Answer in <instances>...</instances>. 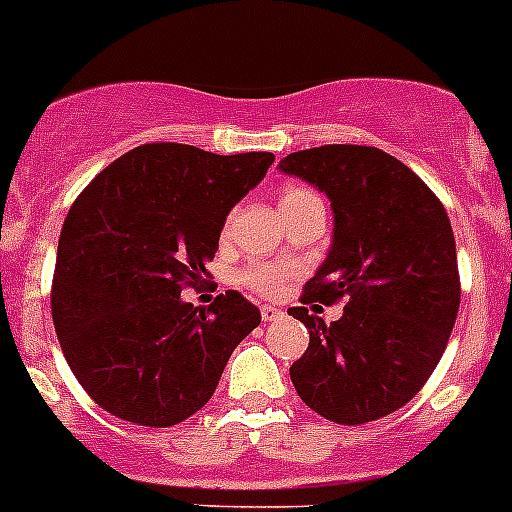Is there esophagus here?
Masks as SVG:
<instances>
[{"mask_svg": "<svg viewBox=\"0 0 512 512\" xmlns=\"http://www.w3.org/2000/svg\"><path fill=\"white\" fill-rule=\"evenodd\" d=\"M279 317H284V309L271 307V304H264V307H261V320L264 322H276Z\"/></svg>", "mask_w": 512, "mask_h": 512, "instance_id": "obj_1", "label": "esophagus"}]
</instances>
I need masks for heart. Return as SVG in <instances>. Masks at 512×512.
<instances>
[{"instance_id": "heart-1", "label": "heart", "mask_w": 512, "mask_h": 512, "mask_svg": "<svg viewBox=\"0 0 512 512\" xmlns=\"http://www.w3.org/2000/svg\"><path fill=\"white\" fill-rule=\"evenodd\" d=\"M309 198H314V192H309L307 187L289 185V187H284V190H281L279 210L294 208V205L304 203V200H309ZM228 231H231V218L225 220L223 236H228ZM289 276H292V271H289L287 266L251 264V266H246V269L238 271L236 281L241 284V287L251 289V292H256V294H261V297H276V294L284 292Z\"/></svg>"}]
</instances>
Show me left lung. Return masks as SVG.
Returning <instances> with one entry per match:
<instances>
[{
	"label": "left lung",
	"instance_id": "left-lung-1",
	"mask_svg": "<svg viewBox=\"0 0 512 512\" xmlns=\"http://www.w3.org/2000/svg\"><path fill=\"white\" fill-rule=\"evenodd\" d=\"M335 213L325 264L289 314L309 348L289 368L299 398L335 424L393 414L424 388L459 312L457 248L442 200L383 149L325 144L281 159ZM345 301L327 326L322 303Z\"/></svg>",
	"mask_w": 512,
	"mask_h": 512
}]
</instances>
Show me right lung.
Here are the masks:
<instances>
[{"label":"right lung","mask_w":512,"mask_h":512,"mask_svg":"<svg viewBox=\"0 0 512 512\" xmlns=\"http://www.w3.org/2000/svg\"><path fill=\"white\" fill-rule=\"evenodd\" d=\"M271 162V152L142 144L70 205L50 309L70 370L103 411L162 429L210 401L261 312L233 289L208 309L180 292L208 276L225 215Z\"/></svg>","instance_id":"obj_1"}]
</instances>
